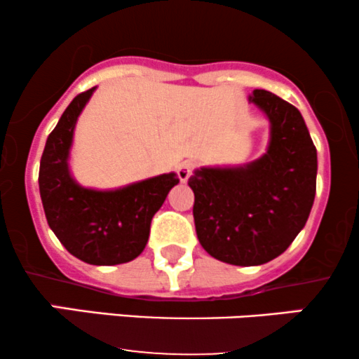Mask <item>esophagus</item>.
Masks as SVG:
<instances>
[{"mask_svg": "<svg viewBox=\"0 0 359 359\" xmlns=\"http://www.w3.org/2000/svg\"><path fill=\"white\" fill-rule=\"evenodd\" d=\"M194 168H196V163L191 162V160H185V162L180 163L179 168H177V175H179L180 182H187L189 177L192 175Z\"/></svg>", "mask_w": 359, "mask_h": 359, "instance_id": "34e87169", "label": "esophagus"}]
</instances>
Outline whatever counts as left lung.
Instances as JSON below:
<instances>
[{"label":"left lung","mask_w":359,"mask_h":359,"mask_svg":"<svg viewBox=\"0 0 359 359\" xmlns=\"http://www.w3.org/2000/svg\"><path fill=\"white\" fill-rule=\"evenodd\" d=\"M270 119V145L245 167L201 168L194 222L211 257L240 266L282 255L306 226L316 197L317 151L300 111L265 89L250 96Z\"/></svg>","instance_id":"obj_1"}]
</instances>
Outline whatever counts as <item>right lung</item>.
I'll return each mask as SVG.
<instances>
[{
	"label": "right lung",
	"mask_w": 359,
	"mask_h": 359,
	"mask_svg": "<svg viewBox=\"0 0 359 359\" xmlns=\"http://www.w3.org/2000/svg\"><path fill=\"white\" fill-rule=\"evenodd\" d=\"M93 90L77 94L48 135L40 160V197L48 226L69 253L89 265H119L145 250L151 217L179 177L163 174L116 191L81 187L67 158L77 116Z\"/></svg>",
	"instance_id": "add662e5"
}]
</instances>
